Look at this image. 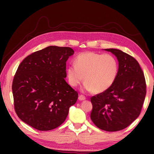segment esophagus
<instances>
[{"mask_svg":"<svg viewBox=\"0 0 154 154\" xmlns=\"http://www.w3.org/2000/svg\"><path fill=\"white\" fill-rule=\"evenodd\" d=\"M78 99H79V100H81V101H82V100H85L86 98H85V97L83 96V95H79V98H78Z\"/></svg>","mask_w":154,"mask_h":154,"instance_id":"1","label":"esophagus"}]
</instances>
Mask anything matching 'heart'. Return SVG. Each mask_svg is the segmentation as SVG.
I'll return each instance as SVG.
<instances>
[{"instance_id":"1","label":"heart","mask_w":154,"mask_h":154,"mask_svg":"<svg viewBox=\"0 0 154 154\" xmlns=\"http://www.w3.org/2000/svg\"><path fill=\"white\" fill-rule=\"evenodd\" d=\"M118 71L119 64L112 55L87 51L75 58L74 65L67 68L66 74L70 86L76 87L84 79V91L100 93L112 85Z\"/></svg>"}]
</instances>
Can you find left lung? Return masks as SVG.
Wrapping results in <instances>:
<instances>
[{"mask_svg": "<svg viewBox=\"0 0 154 154\" xmlns=\"http://www.w3.org/2000/svg\"><path fill=\"white\" fill-rule=\"evenodd\" d=\"M104 50L115 55L119 71L109 89L91 97V119L99 128L116 132L126 128L139 116L146 97V81L133 57L117 49Z\"/></svg>", "mask_w": 154, "mask_h": 154, "instance_id": "1", "label": "left lung"}]
</instances>
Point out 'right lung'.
Returning <instances> with one entry per match:
<instances>
[{"label":"right lung","instance_id":"add662e5","mask_svg":"<svg viewBox=\"0 0 154 154\" xmlns=\"http://www.w3.org/2000/svg\"><path fill=\"white\" fill-rule=\"evenodd\" d=\"M73 49L51 45L28 55L12 82L14 109L23 122L41 131L60 126L78 98L65 79Z\"/></svg>","mask_w":154,"mask_h":154}]
</instances>
